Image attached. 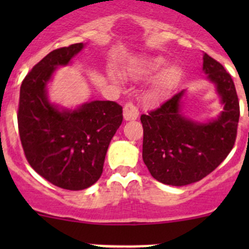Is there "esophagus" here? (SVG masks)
I'll return each mask as SVG.
<instances>
[{
    "instance_id": "1",
    "label": "esophagus",
    "mask_w": 249,
    "mask_h": 249,
    "mask_svg": "<svg viewBox=\"0 0 249 249\" xmlns=\"http://www.w3.org/2000/svg\"><path fill=\"white\" fill-rule=\"evenodd\" d=\"M139 109L132 102H126L124 105V119L125 120H135L139 118Z\"/></svg>"
}]
</instances>
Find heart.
I'll list each match as a JSON object with an SVG mask.
<instances>
[{"label": "heart", "instance_id": "1", "mask_svg": "<svg viewBox=\"0 0 249 249\" xmlns=\"http://www.w3.org/2000/svg\"><path fill=\"white\" fill-rule=\"evenodd\" d=\"M165 59L160 56L150 57L147 62L144 64V66L142 67L141 71L143 73H153V72H158L165 66ZM180 77H182V72L178 69L177 66H171L169 69L165 70L159 77L157 78V80L153 84L152 89V96L154 99H159L162 97L164 95H166L170 90H172L173 88L177 85V83L179 82Z\"/></svg>", "mask_w": 249, "mask_h": 249}]
</instances>
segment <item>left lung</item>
<instances>
[{
    "instance_id": "8db88e82",
    "label": "left lung",
    "mask_w": 249,
    "mask_h": 249,
    "mask_svg": "<svg viewBox=\"0 0 249 249\" xmlns=\"http://www.w3.org/2000/svg\"><path fill=\"white\" fill-rule=\"evenodd\" d=\"M203 71L224 105L218 119L201 124L185 118L180 113L184 91L141 115L143 161L150 175L164 184L180 187L202 179L219 166L235 144L240 104L232 78L207 54L203 55Z\"/></svg>"
}]
</instances>
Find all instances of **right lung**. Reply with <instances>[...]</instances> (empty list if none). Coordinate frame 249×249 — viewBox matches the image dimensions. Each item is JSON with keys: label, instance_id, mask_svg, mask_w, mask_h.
Listing matches in <instances>:
<instances>
[{"label": "right lung", "instance_id": "add662e5", "mask_svg": "<svg viewBox=\"0 0 249 249\" xmlns=\"http://www.w3.org/2000/svg\"><path fill=\"white\" fill-rule=\"evenodd\" d=\"M76 43L50 52L26 74L20 87L18 126L27 161L56 187L83 190L97 182L112 137L123 122L114 101H91L74 110L49 104L46 87L57 66L83 49Z\"/></svg>", "mask_w": 249, "mask_h": 249}]
</instances>
